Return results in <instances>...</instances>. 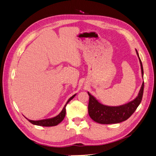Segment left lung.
<instances>
[{
	"label": "left lung",
	"instance_id": "8db88e82",
	"mask_svg": "<svg viewBox=\"0 0 156 156\" xmlns=\"http://www.w3.org/2000/svg\"><path fill=\"white\" fill-rule=\"evenodd\" d=\"M136 54L139 58L141 72L143 75V68L142 62L139 58L137 51ZM144 91V82L142 84L138 96L134 100L127 104L119 107H108L103 105L99 103L96 99L88 92L89 96V102L88 111L89 116L91 119L98 123L102 124H117L128 119L133 115L136 108L141 102Z\"/></svg>",
	"mask_w": 156,
	"mask_h": 156
}]
</instances>
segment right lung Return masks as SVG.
Listing matches in <instances>:
<instances>
[{"mask_svg": "<svg viewBox=\"0 0 156 156\" xmlns=\"http://www.w3.org/2000/svg\"><path fill=\"white\" fill-rule=\"evenodd\" d=\"M75 96V94L69 99V100L67 101V103H66L65 106L64 107L63 109L62 110V111L60 112V114L54 117V118H52V119H49L41 120H37V121L30 120H29V119H27V120H29L30 122V123H32V124L37 125V126L49 127V126H55L58 125L59 123H60V122L64 120V117L66 116V105L69 102V101L72 100V99Z\"/></svg>", "mask_w": 156, "mask_h": 156, "instance_id": "1", "label": "right lung"}]
</instances>
